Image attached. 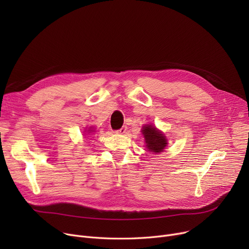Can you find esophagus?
<instances>
[{"label":"esophagus","mask_w":249,"mask_h":249,"mask_svg":"<svg viewBox=\"0 0 249 249\" xmlns=\"http://www.w3.org/2000/svg\"><path fill=\"white\" fill-rule=\"evenodd\" d=\"M126 132H127V127L126 126H123L119 130H117V133H119V134H125Z\"/></svg>","instance_id":"obj_1"}]
</instances>
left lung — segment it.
Wrapping results in <instances>:
<instances>
[{
	"instance_id": "left-lung-1",
	"label": "left lung",
	"mask_w": 249,
	"mask_h": 249,
	"mask_svg": "<svg viewBox=\"0 0 249 249\" xmlns=\"http://www.w3.org/2000/svg\"><path fill=\"white\" fill-rule=\"evenodd\" d=\"M141 132L145 139L146 148L153 153H160L167 145V139L165 135L160 131L153 125H144L142 127Z\"/></svg>"
}]
</instances>
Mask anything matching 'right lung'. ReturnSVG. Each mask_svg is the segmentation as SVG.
I'll use <instances>...</instances> for the list:
<instances>
[{"label":"right lung","instance_id":"obj_1","mask_svg":"<svg viewBox=\"0 0 249 249\" xmlns=\"http://www.w3.org/2000/svg\"><path fill=\"white\" fill-rule=\"evenodd\" d=\"M90 128V127H89ZM89 132H94V130H89Z\"/></svg>","mask_w":249,"mask_h":249}]
</instances>
